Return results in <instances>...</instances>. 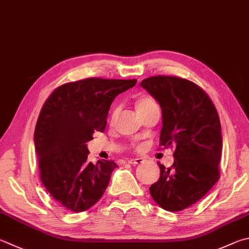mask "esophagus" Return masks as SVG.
<instances>
[{
	"instance_id": "34e87169",
	"label": "esophagus",
	"mask_w": 249,
	"mask_h": 249,
	"mask_svg": "<svg viewBox=\"0 0 249 249\" xmlns=\"http://www.w3.org/2000/svg\"><path fill=\"white\" fill-rule=\"evenodd\" d=\"M144 160L142 159V158H136V159H130L128 160V163L129 164H133V165H137V164H140L142 163Z\"/></svg>"
}]
</instances>
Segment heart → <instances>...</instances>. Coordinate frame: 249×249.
<instances>
[{"label":"heart","instance_id":"b5f03b06","mask_svg":"<svg viewBox=\"0 0 249 249\" xmlns=\"http://www.w3.org/2000/svg\"><path fill=\"white\" fill-rule=\"evenodd\" d=\"M153 103H156V102L153 101V99H151L150 97H146V96L140 97V98L138 99V100H137V103H136L137 110L140 111V110H142V109H146V107H148L149 106H152ZM116 113H117V109H115L114 111L112 112L111 120L114 119L115 115H116Z\"/></svg>","mask_w":249,"mask_h":249}]
</instances>
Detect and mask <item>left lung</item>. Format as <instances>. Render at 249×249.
<instances>
[{"instance_id":"1","label":"left lung","mask_w":249,"mask_h":249,"mask_svg":"<svg viewBox=\"0 0 249 249\" xmlns=\"http://www.w3.org/2000/svg\"><path fill=\"white\" fill-rule=\"evenodd\" d=\"M140 86L159 102L162 111L160 146L174 147V163L160 166V178L149 191L168 211L193 206L220 178L221 124L213 102L193 81L175 76H152Z\"/></svg>"}]
</instances>
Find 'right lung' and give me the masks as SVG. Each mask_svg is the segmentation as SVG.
<instances>
[{"instance_id":"add662e5","label":"right lung","mask_w":249,"mask_h":249,"mask_svg":"<svg viewBox=\"0 0 249 249\" xmlns=\"http://www.w3.org/2000/svg\"><path fill=\"white\" fill-rule=\"evenodd\" d=\"M137 79L86 78L57 87L44 102L35 128V147L43 186L73 212L92 207L109 185L112 160H87V142L103 132L116 96Z\"/></svg>"}]
</instances>
